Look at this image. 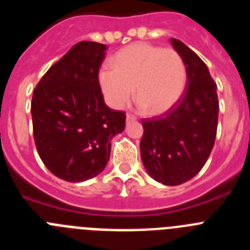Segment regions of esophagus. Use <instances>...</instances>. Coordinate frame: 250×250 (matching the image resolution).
<instances>
[{
	"instance_id": "esophagus-1",
	"label": "esophagus",
	"mask_w": 250,
	"mask_h": 250,
	"mask_svg": "<svg viewBox=\"0 0 250 250\" xmlns=\"http://www.w3.org/2000/svg\"><path fill=\"white\" fill-rule=\"evenodd\" d=\"M136 120V118L135 116H134V115H131V114H127L126 115V121L127 123H130V121H135Z\"/></svg>"
}]
</instances>
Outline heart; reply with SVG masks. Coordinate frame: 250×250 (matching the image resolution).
I'll return each instance as SVG.
<instances>
[{
	"label": "heart",
	"mask_w": 250,
	"mask_h": 250,
	"mask_svg": "<svg viewBox=\"0 0 250 250\" xmlns=\"http://www.w3.org/2000/svg\"><path fill=\"white\" fill-rule=\"evenodd\" d=\"M111 67L99 71V85L112 109H124L135 95L149 114H161L182 98L187 85V66L174 48L136 42L121 48Z\"/></svg>",
	"instance_id": "heart-1"
}]
</instances>
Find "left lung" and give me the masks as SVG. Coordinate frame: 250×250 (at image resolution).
Returning a JSON list of instances; mask_svg holds the SVG:
<instances>
[{
  "label": "left lung",
  "instance_id": "8db88e82",
  "mask_svg": "<svg viewBox=\"0 0 250 250\" xmlns=\"http://www.w3.org/2000/svg\"><path fill=\"white\" fill-rule=\"evenodd\" d=\"M187 66L188 86L178 103L155 118L143 119L141 160L152 179L164 185L190 180L214 146L219 103L208 66L187 45L171 39Z\"/></svg>",
  "mask_w": 250,
  "mask_h": 250
}]
</instances>
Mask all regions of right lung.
<instances>
[{
    "label": "right lung",
    "instance_id": "1",
    "mask_svg": "<svg viewBox=\"0 0 250 250\" xmlns=\"http://www.w3.org/2000/svg\"><path fill=\"white\" fill-rule=\"evenodd\" d=\"M106 46L81 41L51 66L31 101L37 151L51 173L85 182L105 169L126 115L107 107L99 85Z\"/></svg>",
    "mask_w": 250,
    "mask_h": 250
}]
</instances>
